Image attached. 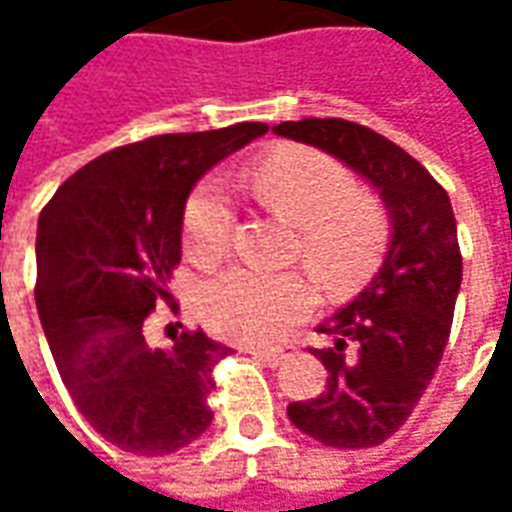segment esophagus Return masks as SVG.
Wrapping results in <instances>:
<instances>
[{"mask_svg": "<svg viewBox=\"0 0 512 512\" xmlns=\"http://www.w3.org/2000/svg\"><path fill=\"white\" fill-rule=\"evenodd\" d=\"M249 354L255 356V359H260L266 367H279L285 359H290V356L296 354V348L290 345V348H252Z\"/></svg>", "mask_w": 512, "mask_h": 512, "instance_id": "esophagus-1", "label": "esophagus"}]
</instances>
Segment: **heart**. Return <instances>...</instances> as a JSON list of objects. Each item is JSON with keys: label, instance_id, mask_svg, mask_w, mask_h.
Listing matches in <instances>:
<instances>
[{"label": "heart", "instance_id": "obj_1", "mask_svg": "<svg viewBox=\"0 0 512 512\" xmlns=\"http://www.w3.org/2000/svg\"><path fill=\"white\" fill-rule=\"evenodd\" d=\"M268 211L299 227V255L323 288H351L376 268L389 222L376 197L356 189L351 169L312 147L288 145L252 169ZM233 205L219 178H205L183 211V252L211 266L227 252ZM312 285L301 274L233 266L202 282L197 310L211 332L238 343H277L312 310Z\"/></svg>", "mask_w": 512, "mask_h": 512}]
</instances>
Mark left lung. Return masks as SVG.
<instances>
[{
    "label": "left lung",
    "mask_w": 512,
    "mask_h": 512,
    "mask_svg": "<svg viewBox=\"0 0 512 512\" xmlns=\"http://www.w3.org/2000/svg\"><path fill=\"white\" fill-rule=\"evenodd\" d=\"M274 131L340 158L389 213L378 274L318 326L332 337L329 348H312L329 370L326 392L288 406L290 422L326 447H376L414 411L450 340L463 277L450 197L417 158L367 126L307 117Z\"/></svg>",
    "instance_id": "8db88e82"
}]
</instances>
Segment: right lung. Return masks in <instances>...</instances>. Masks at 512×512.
Returning a JSON list of instances; mask_svg holds the SVG:
<instances>
[{"instance_id":"obj_1","label":"right lung","mask_w":512,"mask_h":512,"mask_svg":"<svg viewBox=\"0 0 512 512\" xmlns=\"http://www.w3.org/2000/svg\"><path fill=\"white\" fill-rule=\"evenodd\" d=\"M266 131L235 123L115 147L40 213L35 304L54 365L82 417L120 450L169 455L211 425V370L230 348L202 329L153 348L145 323L156 304H172L194 183Z\"/></svg>"}]
</instances>
